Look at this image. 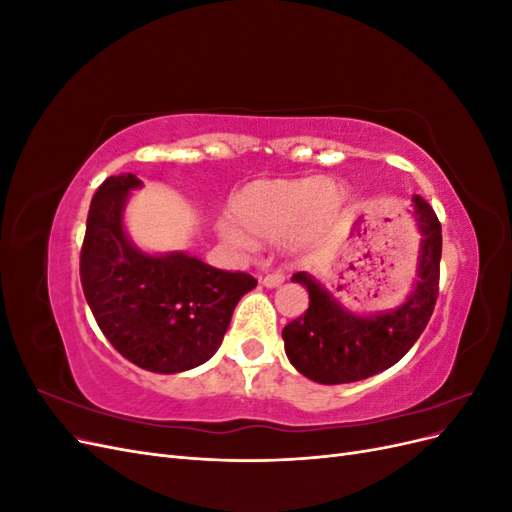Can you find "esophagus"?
Listing matches in <instances>:
<instances>
[{
  "label": "esophagus",
  "instance_id": "34e87169",
  "mask_svg": "<svg viewBox=\"0 0 512 512\" xmlns=\"http://www.w3.org/2000/svg\"><path fill=\"white\" fill-rule=\"evenodd\" d=\"M280 284H284V273H269L267 277H262V286L267 288H277Z\"/></svg>",
  "mask_w": 512,
  "mask_h": 512
}]
</instances>
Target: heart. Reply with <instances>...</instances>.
<instances>
[{
	"label": "heart",
	"instance_id": "heart-1",
	"mask_svg": "<svg viewBox=\"0 0 512 512\" xmlns=\"http://www.w3.org/2000/svg\"><path fill=\"white\" fill-rule=\"evenodd\" d=\"M344 194L331 179H256L230 196L228 215L237 223L220 222V235L237 245L250 239H277L286 235L292 245L318 239L342 209Z\"/></svg>",
	"mask_w": 512,
	"mask_h": 512
}]
</instances>
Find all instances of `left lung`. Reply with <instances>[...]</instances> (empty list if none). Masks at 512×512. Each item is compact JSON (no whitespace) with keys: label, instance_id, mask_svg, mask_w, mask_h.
<instances>
[{"label":"left lung","instance_id":"1","mask_svg":"<svg viewBox=\"0 0 512 512\" xmlns=\"http://www.w3.org/2000/svg\"><path fill=\"white\" fill-rule=\"evenodd\" d=\"M414 220L421 232L418 280L408 299L391 312L361 316L350 312L316 277L294 273L309 292V307L286 324L282 337L288 361L318 384L359 382L393 367L404 356L433 314L438 299L442 228L438 215L421 196H412Z\"/></svg>","mask_w":512,"mask_h":512}]
</instances>
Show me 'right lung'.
<instances>
[{
	"instance_id": "add662e5",
	"label": "right lung",
	"mask_w": 512,
	"mask_h": 512,
	"mask_svg": "<svg viewBox=\"0 0 512 512\" xmlns=\"http://www.w3.org/2000/svg\"><path fill=\"white\" fill-rule=\"evenodd\" d=\"M136 175L108 177L91 198L81 250V284L100 331L128 361L179 374L218 352L252 275L215 269L183 252L147 254L123 228Z\"/></svg>"
}]
</instances>
